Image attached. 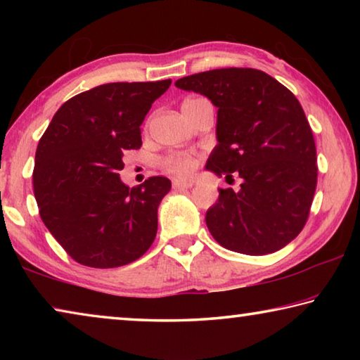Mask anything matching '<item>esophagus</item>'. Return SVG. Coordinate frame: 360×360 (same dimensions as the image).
<instances>
[{
  "instance_id": "34e87169",
  "label": "esophagus",
  "mask_w": 360,
  "mask_h": 360,
  "mask_svg": "<svg viewBox=\"0 0 360 360\" xmlns=\"http://www.w3.org/2000/svg\"><path fill=\"white\" fill-rule=\"evenodd\" d=\"M193 186L192 181H186V179H174L173 181V188H191Z\"/></svg>"
}]
</instances>
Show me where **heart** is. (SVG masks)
<instances>
[{"label":"heart","mask_w":360,"mask_h":360,"mask_svg":"<svg viewBox=\"0 0 360 360\" xmlns=\"http://www.w3.org/2000/svg\"><path fill=\"white\" fill-rule=\"evenodd\" d=\"M200 98H187L182 103V109L191 105V103L197 101ZM162 168L165 172L176 174V176H187L193 172L197 160L191 154H184V152H174V154H168L160 160Z\"/></svg>","instance_id":"1"}]
</instances>
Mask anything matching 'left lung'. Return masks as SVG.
<instances>
[{
	"label": "left lung",
	"instance_id": "8db88e82",
	"mask_svg": "<svg viewBox=\"0 0 360 360\" xmlns=\"http://www.w3.org/2000/svg\"><path fill=\"white\" fill-rule=\"evenodd\" d=\"M176 87L208 96L217 108L219 144L206 169L243 179L240 192L219 188L206 211L214 240L248 255L289 245L308 221L318 184L313 131L295 95L254 68L198 72Z\"/></svg>",
	"mask_w": 360,
	"mask_h": 360
}]
</instances>
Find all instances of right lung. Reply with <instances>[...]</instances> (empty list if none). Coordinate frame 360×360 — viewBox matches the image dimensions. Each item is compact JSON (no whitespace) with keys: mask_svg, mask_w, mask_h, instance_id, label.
<instances>
[{"mask_svg":"<svg viewBox=\"0 0 360 360\" xmlns=\"http://www.w3.org/2000/svg\"><path fill=\"white\" fill-rule=\"evenodd\" d=\"M169 85H98L63 103L41 136L33 169L39 216L77 264L122 266L154 243L157 208L172 182L152 176L130 188L119 172L125 150L141 148L139 127Z\"/></svg>","mask_w":360,"mask_h":360,"instance_id":"obj_1","label":"right lung"}]
</instances>
